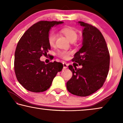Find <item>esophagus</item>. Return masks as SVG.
<instances>
[{"instance_id": "obj_1", "label": "esophagus", "mask_w": 123, "mask_h": 123, "mask_svg": "<svg viewBox=\"0 0 123 123\" xmlns=\"http://www.w3.org/2000/svg\"><path fill=\"white\" fill-rule=\"evenodd\" d=\"M63 68H64V69H66L68 68V64L67 63H65V62H63Z\"/></svg>"}]
</instances>
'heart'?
<instances>
[{"instance_id": "obj_1", "label": "heart", "mask_w": 123, "mask_h": 123, "mask_svg": "<svg viewBox=\"0 0 123 123\" xmlns=\"http://www.w3.org/2000/svg\"><path fill=\"white\" fill-rule=\"evenodd\" d=\"M60 31L67 38L72 42H74L78 38V32L75 29L72 27H65L62 28ZM56 38V34L54 32H50L48 37V42L50 46L53 47L54 45ZM70 53L67 51H59L58 52V56L63 59H68Z\"/></svg>"}]
</instances>
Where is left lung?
Returning a JSON list of instances; mask_svg holds the SVG:
<instances>
[{"mask_svg":"<svg viewBox=\"0 0 123 123\" xmlns=\"http://www.w3.org/2000/svg\"><path fill=\"white\" fill-rule=\"evenodd\" d=\"M84 27L82 47L74 55L73 62L82 65L80 69L69 65L73 73L67 83L69 92L79 97L93 94L104 84L109 69L110 55L105 39L95 26L78 22Z\"/></svg>","mask_w":123,"mask_h":123,"instance_id":"left-lung-1","label":"left lung"}]
</instances>
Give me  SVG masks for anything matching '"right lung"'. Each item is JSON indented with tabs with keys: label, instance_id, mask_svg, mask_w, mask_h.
I'll return each mask as SVG.
<instances>
[{
	"label": "right lung",
	"instance_id": "add662e5",
	"mask_svg": "<svg viewBox=\"0 0 123 123\" xmlns=\"http://www.w3.org/2000/svg\"><path fill=\"white\" fill-rule=\"evenodd\" d=\"M63 22L40 21L25 32L17 44L14 56V71L19 83L30 92H39L50 88L63 65L54 62L45 64L40 61L50 49L48 37L51 27Z\"/></svg>",
	"mask_w": 123,
	"mask_h": 123
}]
</instances>
